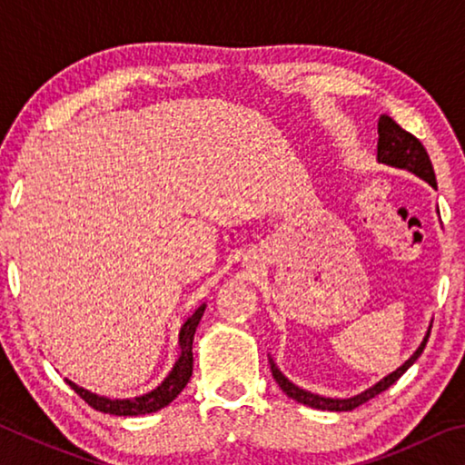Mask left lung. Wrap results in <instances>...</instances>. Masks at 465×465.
I'll return each mask as SVG.
<instances>
[{
    "instance_id": "left-lung-1",
    "label": "left lung",
    "mask_w": 465,
    "mask_h": 465,
    "mask_svg": "<svg viewBox=\"0 0 465 465\" xmlns=\"http://www.w3.org/2000/svg\"><path fill=\"white\" fill-rule=\"evenodd\" d=\"M377 135H380V139H377V162L383 163V166L411 172V174L422 178L424 183L437 191V180H435V172H432V163L429 160L427 149L422 147L419 139L411 135L408 131H404L396 121L390 119V116H385V114H381L380 123H377ZM430 326H432V322L429 324L427 334H424L422 342L419 344V349L412 352L411 359H406L404 363L396 369V371L385 375L383 380L373 383L371 388H367L365 391H361V393H357V396H351V398H326V396H320V393H313V391L299 388V385H295L293 381L287 380L285 373H281V369L277 367V363H274L272 357L269 355L271 371H272L274 381L279 383V388L285 391L289 398H293L295 402L303 404V406L318 408V411L346 412V411H352V408H357L361 404H365L367 400L375 398L377 393L388 390L391 383H396L400 377H402L408 371V369H411L416 363V359L422 355L424 346H427V341L430 336Z\"/></svg>"
}]
</instances>
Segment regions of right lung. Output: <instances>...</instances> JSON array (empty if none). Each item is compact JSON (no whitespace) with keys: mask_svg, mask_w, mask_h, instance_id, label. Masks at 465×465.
<instances>
[{"mask_svg":"<svg viewBox=\"0 0 465 465\" xmlns=\"http://www.w3.org/2000/svg\"><path fill=\"white\" fill-rule=\"evenodd\" d=\"M204 308H207V303H201L199 308H196L191 316L186 318V322L180 328L178 332V351L180 355L176 359L174 367H172V371L166 375V380H163L160 385H157L155 390L143 393V396H135V398H106V396H98V393H94L85 388H80V385L74 383L72 380L65 381L72 385V390L75 393H80V398L85 400L94 411H100L104 414H114V416H141V414H152L162 411V408H166L172 400L178 398V393L186 388L188 380H191L193 375V341H194V332H196V326H199V322L204 313Z\"/></svg>","mask_w":465,"mask_h":465,"instance_id":"add662e5","label":"right lung"}]
</instances>
